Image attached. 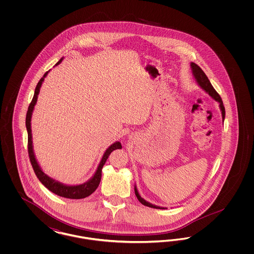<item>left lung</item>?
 Instances as JSON below:
<instances>
[{"instance_id":"obj_1","label":"left lung","mask_w":254,"mask_h":254,"mask_svg":"<svg viewBox=\"0 0 254 254\" xmlns=\"http://www.w3.org/2000/svg\"><path fill=\"white\" fill-rule=\"evenodd\" d=\"M190 67H191V71H192V75H193L194 79L197 83V85H199L205 92H206L209 96L211 97L214 101H216L219 104V108L221 110L222 113V119L223 122L225 120V115H226V111H225V107L223 105V101L221 99L220 95L216 92V90L213 88V86L210 84L208 78L206 77L205 72L201 69V67L199 65H197L195 63H190ZM134 191H135V195L137 197V199L139 200V202H141L144 205L149 206V207H153V208H159V209H165L166 207L163 206H159V205H153L147 201H145L144 198L141 197V195L138 192L137 187L136 185L134 186Z\"/></svg>"}]
</instances>
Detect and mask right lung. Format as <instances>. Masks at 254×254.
I'll list each match as a JSON object with an SVG mask.
<instances>
[{
  "label": "right lung",
  "mask_w": 254,
  "mask_h": 254,
  "mask_svg": "<svg viewBox=\"0 0 254 254\" xmlns=\"http://www.w3.org/2000/svg\"><path fill=\"white\" fill-rule=\"evenodd\" d=\"M64 57L59 60V62L55 64L58 65L61 64V62L63 61ZM49 71L44 74V76L41 78V80L39 81V83L37 84L36 88H35V92H34V96L33 99L28 107V110L26 112V118H25V127H26V130H27V135H28V154H29V159L32 165V168L34 169V172L36 174L38 179L40 182L48 189L50 191H52L53 193L57 194L61 197H64V198H68V199H83L87 196H89L90 194L93 193L96 190L101 178H102V169L105 165V163L107 162L109 154L118 148H122V145L120 142H115L112 145H109L107 148V150L105 151L103 157L101 159L96 171L94 172V174L92 175V177L90 179H88L87 181L81 184V185H65L63 184L59 181H56L55 179L49 177L48 174H46L42 168L40 167L38 161H37L36 156L34 154V149H33V142H32V133H31V117H32V113L34 110V107L36 105L37 100H38V95L40 92V88L42 86V84L45 81V78L48 76Z\"/></svg>",
  "instance_id": "1"
}]
</instances>
